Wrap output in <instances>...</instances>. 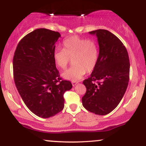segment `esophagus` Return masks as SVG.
Instances as JSON below:
<instances>
[{"label": "esophagus", "instance_id": "obj_1", "mask_svg": "<svg viewBox=\"0 0 146 146\" xmlns=\"http://www.w3.org/2000/svg\"><path fill=\"white\" fill-rule=\"evenodd\" d=\"M78 84V82H72V84H73V86H76V85Z\"/></svg>", "mask_w": 146, "mask_h": 146}]
</instances>
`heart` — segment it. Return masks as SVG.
Segmentation results:
<instances>
[{
    "label": "heart",
    "mask_w": 146,
    "mask_h": 146,
    "mask_svg": "<svg viewBox=\"0 0 146 146\" xmlns=\"http://www.w3.org/2000/svg\"><path fill=\"white\" fill-rule=\"evenodd\" d=\"M64 49L57 48L53 52V60L61 69H65L72 59L73 66L62 73L64 78L78 82L86 72H92L99 59V47L96 42L73 36L63 42Z\"/></svg>",
    "instance_id": "heart-1"
}]
</instances>
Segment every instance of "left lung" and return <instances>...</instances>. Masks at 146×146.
I'll use <instances>...</instances> for the list:
<instances>
[{
	"instance_id": "8db88e82",
	"label": "left lung",
	"mask_w": 146,
	"mask_h": 146,
	"mask_svg": "<svg viewBox=\"0 0 146 146\" xmlns=\"http://www.w3.org/2000/svg\"><path fill=\"white\" fill-rule=\"evenodd\" d=\"M89 33L96 35L100 52L96 67L83 82L86 92L82 102L88 111L105 115L116 108L125 94L130 76V61L125 46L111 32L98 29Z\"/></svg>"
}]
</instances>
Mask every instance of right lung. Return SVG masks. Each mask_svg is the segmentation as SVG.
<instances>
[{"mask_svg": "<svg viewBox=\"0 0 146 146\" xmlns=\"http://www.w3.org/2000/svg\"><path fill=\"white\" fill-rule=\"evenodd\" d=\"M61 36L58 31L38 29L18 43L13 59L16 88L27 108L42 118L53 117L64 106V93L71 82L60 78L53 52Z\"/></svg>", "mask_w": 146, "mask_h": 146, "instance_id": "right-lung-1", "label": "right lung"}]
</instances>
